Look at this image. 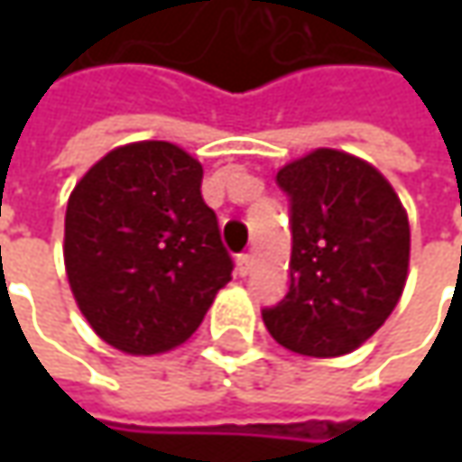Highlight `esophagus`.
I'll list each match as a JSON object with an SVG mask.
<instances>
[{
    "instance_id": "obj_1",
    "label": "esophagus",
    "mask_w": 462,
    "mask_h": 462,
    "mask_svg": "<svg viewBox=\"0 0 462 462\" xmlns=\"http://www.w3.org/2000/svg\"><path fill=\"white\" fill-rule=\"evenodd\" d=\"M249 273H252V257L249 254H239L236 257V275L246 277Z\"/></svg>"
}]
</instances>
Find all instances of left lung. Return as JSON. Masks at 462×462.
<instances>
[{"instance_id": "8db88e82", "label": "left lung", "mask_w": 462, "mask_h": 462, "mask_svg": "<svg viewBox=\"0 0 462 462\" xmlns=\"http://www.w3.org/2000/svg\"><path fill=\"white\" fill-rule=\"evenodd\" d=\"M291 198V288L262 310L277 345L339 357L396 309L409 273V218L373 164L316 149L277 171Z\"/></svg>"}]
</instances>
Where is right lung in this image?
Segmentation results:
<instances>
[{
    "instance_id": "right-lung-1",
    "label": "right lung",
    "mask_w": 462,
    "mask_h": 462,
    "mask_svg": "<svg viewBox=\"0 0 462 462\" xmlns=\"http://www.w3.org/2000/svg\"><path fill=\"white\" fill-rule=\"evenodd\" d=\"M200 182V162L180 146L141 141L102 156L69 198V285L89 327L120 352L182 345L231 280L234 259Z\"/></svg>"
}]
</instances>
